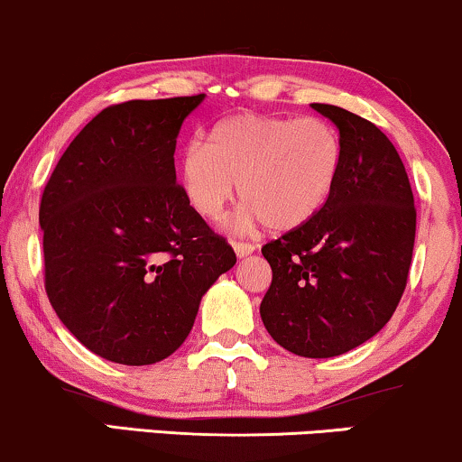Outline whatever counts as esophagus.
Instances as JSON below:
<instances>
[{"instance_id": "esophagus-1", "label": "esophagus", "mask_w": 462, "mask_h": 462, "mask_svg": "<svg viewBox=\"0 0 462 462\" xmlns=\"http://www.w3.org/2000/svg\"><path fill=\"white\" fill-rule=\"evenodd\" d=\"M232 247H235V254L238 255V258H247V255H251L255 251V245L251 243H232Z\"/></svg>"}]
</instances>
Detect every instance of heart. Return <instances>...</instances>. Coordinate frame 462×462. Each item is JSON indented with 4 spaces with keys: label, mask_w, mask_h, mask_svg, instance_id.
<instances>
[{
    "label": "heart",
    "mask_w": 462,
    "mask_h": 462,
    "mask_svg": "<svg viewBox=\"0 0 462 462\" xmlns=\"http://www.w3.org/2000/svg\"><path fill=\"white\" fill-rule=\"evenodd\" d=\"M341 168V144L318 116L236 115L208 134L207 149L180 157V185L194 211L217 221L238 196V226L285 232L307 224L328 200Z\"/></svg>",
    "instance_id": "b5f03b06"
}]
</instances>
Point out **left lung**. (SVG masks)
I'll use <instances>...</instances> for the list:
<instances>
[{
	"label": "left lung",
	"instance_id": "obj_1",
	"mask_svg": "<svg viewBox=\"0 0 462 462\" xmlns=\"http://www.w3.org/2000/svg\"><path fill=\"white\" fill-rule=\"evenodd\" d=\"M311 106L337 125L341 168L324 207L262 247L273 282L260 315L288 352L332 358L393 318L410 274L416 207L386 134L346 108Z\"/></svg>",
	"mask_w": 462,
	"mask_h": 462
}]
</instances>
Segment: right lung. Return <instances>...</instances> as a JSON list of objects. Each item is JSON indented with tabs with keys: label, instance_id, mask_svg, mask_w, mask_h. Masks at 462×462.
Masks as SVG:
<instances>
[{
	"label": "right lung",
	"instance_id": "1",
	"mask_svg": "<svg viewBox=\"0 0 462 462\" xmlns=\"http://www.w3.org/2000/svg\"><path fill=\"white\" fill-rule=\"evenodd\" d=\"M204 93L104 108L57 162L42 202L44 288L63 326L119 365L177 352L235 249L177 183L180 125Z\"/></svg>",
	"mask_w": 462,
	"mask_h": 462
}]
</instances>
